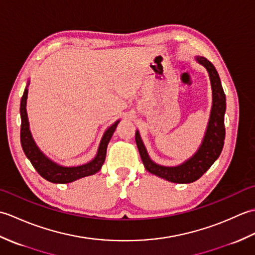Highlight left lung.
<instances>
[{"label": "left lung", "instance_id": "obj_1", "mask_svg": "<svg viewBox=\"0 0 255 255\" xmlns=\"http://www.w3.org/2000/svg\"><path fill=\"white\" fill-rule=\"evenodd\" d=\"M195 59L207 70L210 79L211 92H213V104H211L208 125L202 144L199 145L196 152L178 165H160L150 159L148 151L140 137L139 130L136 131V143L145 170L166 181L178 184H187L197 181L214 164V162L219 158L221 151H223L226 134V95L223 85H221L219 74L214 64L206 58L197 56Z\"/></svg>", "mask_w": 255, "mask_h": 255}]
</instances>
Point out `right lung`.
<instances>
[{"instance_id": "1", "label": "right lung", "mask_w": 255, "mask_h": 255, "mask_svg": "<svg viewBox=\"0 0 255 255\" xmlns=\"http://www.w3.org/2000/svg\"><path fill=\"white\" fill-rule=\"evenodd\" d=\"M28 85L29 81L27 82L24 94L21 96L20 101V143L26 156L28 158L30 163L35 167L36 171L39 173L45 180L56 184L71 183L79 180V178L93 175L95 173L99 172L102 169V165L104 164V161L106 158L107 144L110 142L119 121L115 122L112 126L106 129L101 139L96 155L90 162L78 166L60 165L56 163L55 161L48 158V156L38 148L34 138L31 136L28 116H27L26 111L27 95H28V89L27 88H28Z\"/></svg>"}]
</instances>
